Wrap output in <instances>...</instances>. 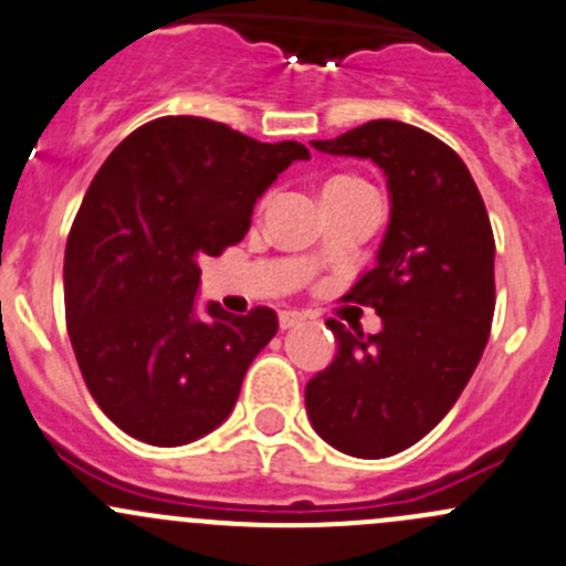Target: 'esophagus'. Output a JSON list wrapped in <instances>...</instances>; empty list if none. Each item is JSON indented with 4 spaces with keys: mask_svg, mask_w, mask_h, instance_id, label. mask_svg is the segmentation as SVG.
<instances>
[{
    "mask_svg": "<svg viewBox=\"0 0 566 566\" xmlns=\"http://www.w3.org/2000/svg\"><path fill=\"white\" fill-rule=\"evenodd\" d=\"M298 323H304V315H301V312H295V310L279 312V325H282L284 331L293 328V325H298Z\"/></svg>",
    "mask_w": 566,
    "mask_h": 566,
    "instance_id": "obj_1",
    "label": "esophagus"
}]
</instances>
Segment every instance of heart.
I'll return each mask as SVG.
<instances>
[{"label":"heart","instance_id":"obj_1","mask_svg":"<svg viewBox=\"0 0 566 566\" xmlns=\"http://www.w3.org/2000/svg\"><path fill=\"white\" fill-rule=\"evenodd\" d=\"M339 180H347V177H339Z\"/></svg>","mask_w":566,"mask_h":566}]
</instances>
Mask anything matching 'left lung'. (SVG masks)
Segmentation results:
<instances>
[{"instance_id": "obj_1", "label": "left lung", "mask_w": 566, "mask_h": 566, "mask_svg": "<svg viewBox=\"0 0 566 566\" xmlns=\"http://www.w3.org/2000/svg\"><path fill=\"white\" fill-rule=\"evenodd\" d=\"M312 147L378 164L391 219L378 262L347 298L373 306L380 334L336 319V356L306 384V413L325 443L380 460L413 447L471 380L495 310V241L482 193L441 139L397 119H369Z\"/></svg>"}]
</instances>
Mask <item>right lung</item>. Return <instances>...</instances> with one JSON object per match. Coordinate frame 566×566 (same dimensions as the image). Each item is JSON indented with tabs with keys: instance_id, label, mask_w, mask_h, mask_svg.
I'll use <instances>...</instances> for the list:
<instances>
[{
	"instance_id": "obj_1",
	"label": "right lung",
	"mask_w": 566,
	"mask_h": 566,
	"mask_svg": "<svg viewBox=\"0 0 566 566\" xmlns=\"http://www.w3.org/2000/svg\"><path fill=\"white\" fill-rule=\"evenodd\" d=\"M306 158L301 142L182 114L125 136L93 177L65 247L67 336L90 394L130 438L182 447L232 413L279 317L219 304L199 315V260L243 241L256 199Z\"/></svg>"
}]
</instances>
